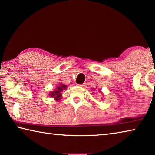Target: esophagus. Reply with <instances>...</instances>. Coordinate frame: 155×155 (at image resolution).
I'll return each mask as SVG.
<instances>
[{"instance_id": "esophagus-1", "label": "esophagus", "mask_w": 155, "mask_h": 155, "mask_svg": "<svg viewBox=\"0 0 155 155\" xmlns=\"http://www.w3.org/2000/svg\"><path fill=\"white\" fill-rule=\"evenodd\" d=\"M79 85L80 87H85V85H85V83H83V84H80V85Z\"/></svg>"}]
</instances>
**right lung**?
<instances>
[{"label": "right lung", "mask_w": 155, "mask_h": 155, "mask_svg": "<svg viewBox=\"0 0 155 155\" xmlns=\"http://www.w3.org/2000/svg\"><path fill=\"white\" fill-rule=\"evenodd\" d=\"M65 88H66L65 85L63 84V83H60V85H58V86H57L56 89L54 91V92H51L50 94L51 97H54L56 100H57L58 99H59V97H61V92H62L63 90H65Z\"/></svg>", "instance_id": "right-lung-1"}]
</instances>
